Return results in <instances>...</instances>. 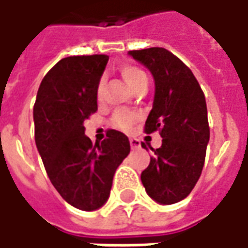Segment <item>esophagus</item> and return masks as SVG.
Instances as JSON below:
<instances>
[{"mask_svg": "<svg viewBox=\"0 0 248 248\" xmlns=\"http://www.w3.org/2000/svg\"><path fill=\"white\" fill-rule=\"evenodd\" d=\"M129 143H131V147H132V149H139V147H140V140L136 139V138H131V139H129Z\"/></svg>", "mask_w": 248, "mask_h": 248, "instance_id": "34e87169", "label": "esophagus"}]
</instances>
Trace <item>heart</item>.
Here are the masks:
<instances>
[{
  "mask_svg": "<svg viewBox=\"0 0 248 248\" xmlns=\"http://www.w3.org/2000/svg\"><path fill=\"white\" fill-rule=\"evenodd\" d=\"M120 74L123 76V79L127 81L129 84V87L135 90L142 81H147L146 74L140 68H138L135 65H121L120 66ZM104 90H105V81L101 78L97 83L95 87V95H97L98 101H101L104 97ZM140 116L136 112H131V110H125V109H119L113 113L112 119H110V124L112 127L117 128L120 131L128 132L131 131L136 123L139 121Z\"/></svg>",
  "mask_w": 248,
  "mask_h": 248,
  "instance_id": "obj_1",
  "label": "heart"
}]
</instances>
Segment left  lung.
Returning a JSON list of instances; mask_svg holds the SVG:
<instances>
[{
	"label": "left lung",
	"instance_id": "1",
	"mask_svg": "<svg viewBox=\"0 0 248 248\" xmlns=\"http://www.w3.org/2000/svg\"><path fill=\"white\" fill-rule=\"evenodd\" d=\"M129 56L154 76L155 94L144 132L159 131L162 138L161 147L151 149L154 155L140 179L149 197L172 205L188 197L203 169L210 138L205 94L190 68L167 49L131 50Z\"/></svg>",
	"mask_w": 248,
	"mask_h": 248
}]
</instances>
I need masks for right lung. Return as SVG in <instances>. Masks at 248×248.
Instances as JSON below:
<instances>
[{"label":"right lung","instance_id":"1","mask_svg":"<svg viewBox=\"0 0 248 248\" xmlns=\"http://www.w3.org/2000/svg\"><path fill=\"white\" fill-rule=\"evenodd\" d=\"M109 57L72 56L45 75L34 105L35 143L46 173L69 205L97 210L110 195L113 176L131 150L128 138L108 129L101 143L84 135L83 123L97 112L95 87Z\"/></svg>","mask_w":248,"mask_h":248}]
</instances>
